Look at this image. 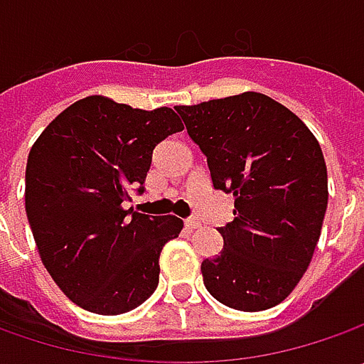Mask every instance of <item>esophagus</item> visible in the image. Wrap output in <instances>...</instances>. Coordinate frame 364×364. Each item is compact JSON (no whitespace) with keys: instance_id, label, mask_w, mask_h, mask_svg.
I'll use <instances>...</instances> for the list:
<instances>
[{"instance_id":"34e87169","label":"esophagus","mask_w":364,"mask_h":364,"mask_svg":"<svg viewBox=\"0 0 364 364\" xmlns=\"http://www.w3.org/2000/svg\"><path fill=\"white\" fill-rule=\"evenodd\" d=\"M184 225H186V229H188V231H194V229H198V227H200V220H198V218H186V220H184Z\"/></svg>"}]
</instances>
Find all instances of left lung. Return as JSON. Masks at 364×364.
<instances>
[{
  "instance_id": "8db88e82",
  "label": "left lung",
  "mask_w": 364,
  "mask_h": 364,
  "mask_svg": "<svg viewBox=\"0 0 364 364\" xmlns=\"http://www.w3.org/2000/svg\"><path fill=\"white\" fill-rule=\"evenodd\" d=\"M203 149L213 186L235 196L223 251L204 259L206 289L220 304L259 312L284 301L306 273L328 206L320 144L287 107L241 92L176 107Z\"/></svg>"
}]
</instances>
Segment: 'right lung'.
Here are the masks:
<instances>
[{
  "label": "right lung",
  "instance_id": "obj_1",
  "mask_svg": "<svg viewBox=\"0 0 364 364\" xmlns=\"http://www.w3.org/2000/svg\"><path fill=\"white\" fill-rule=\"evenodd\" d=\"M184 125L172 109L101 95L66 107L30 149L26 215L44 267L77 306L125 314L156 291L160 253L184 223L125 210L144 192L154 147Z\"/></svg>",
  "mask_w": 364,
  "mask_h": 364
}]
</instances>
